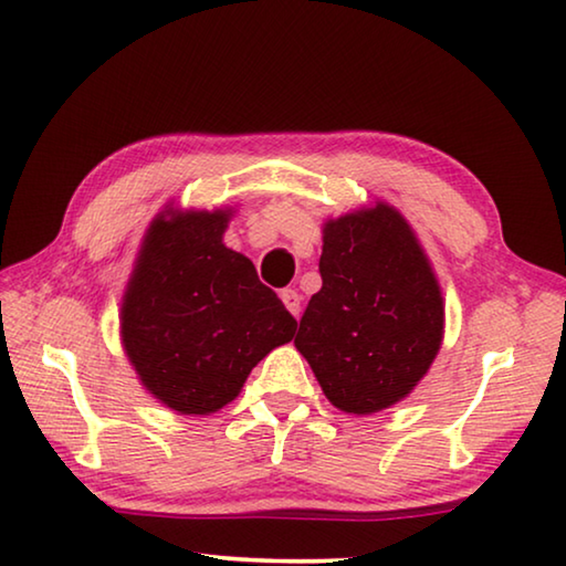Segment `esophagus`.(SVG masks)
<instances>
[{
	"label": "esophagus",
	"instance_id": "34e87169",
	"mask_svg": "<svg viewBox=\"0 0 566 566\" xmlns=\"http://www.w3.org/2000/svg\"><path fill=\"white\" fill-rule=\"evenodd\" d=\"M282 302H284V306L286 310H290L294 317H300V310H302V296H300V292L296 290H282Z\"/></svg>",
	"mask_w": 566,
	"mask_h": 566
}]
</instances>
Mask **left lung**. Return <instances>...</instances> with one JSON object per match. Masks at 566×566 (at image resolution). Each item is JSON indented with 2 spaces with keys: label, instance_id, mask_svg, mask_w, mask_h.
I'll use <instances>...</instances> for the list:
<instances>
[{
  "label": "left lung",
  "instance_id": "1",
  "mask_svg": "<svg viewBox=\"0 0 566 566\" xmlns=\"http://www.w3.org/2000/svg\"><path fill=\"white\" fill-rule=\"evenodd\" d=\"M319 274L294 344L324 395L352 415L405 399L444 329L442 292L405 217L377 205L327 222Z\"/></svg>",
  "mask_w": 566,
  "mask_h": 566
}]
</instances>
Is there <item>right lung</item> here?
<instances>
[{"mask_svg":"<svg viewBox=\"0 0 566 566\" xmlns=\"http://www.w3.org/2000/svg\"><path fill=\"white\" fill-rule=\"evenodd\" d=\"M227 212L157 217L122 304V342L151 395L181 415L232 401L296 319L254 264L222 244Z\"/></svg>","mask_w":566,"mask_h":566,"instance_id":"add662e5","label":"right lung"}]
</instances>
